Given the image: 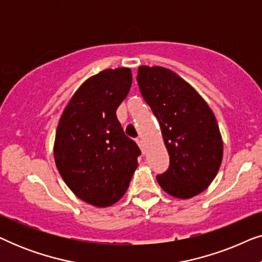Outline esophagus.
<instances>
[{
    "label": "esophagus",
    "instance_id": "obj_1",
    "mask_svg": "<svg viewBox=\"0 0 262 262\" xmlns=\"http://www.w3.org/2000/svg\"><path fill=\"white\" fill-rule=\"evenodd\" d=\"M136 142H137V144H138L139 148L142 149V151L144 152V143H143V138L139 137V138H137V141H136Z\"/></svg>",
    "mask_w": 262,
    "mask_h": 262
}]
</instances>
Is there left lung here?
<instances>
[{"instance_id": "8db88e82", "label": "left lung", "mask_w": 262, "mask_h": 262, "mask_svg": "<svg viewBox=\"0 0 262 262\" xmlns=\"http://www.w3.org/2000/svg\"><path fill=\"white\" fill-rule=\"evenodd\" d=\"M137 82L160 123L169 167L157 182L177 198H192L207 188L223 159L214 114L195 89L169 69L139 67Z\"/></svg>"}]
</instances>
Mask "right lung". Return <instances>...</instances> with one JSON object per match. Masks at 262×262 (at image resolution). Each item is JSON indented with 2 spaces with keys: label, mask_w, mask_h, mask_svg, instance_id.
<instances>
[{
  "label": "right lung",
  "mask_w": 262,
  "mask_h": 262,
  "mask_svg": "<svg viewBox=\"0 0 262 262\" xmlns=\"http://www.w3.org/2000/svg\"><path fill=\"white\" fill-rule=\"evenodd\" d=\"M131 84L128 68L94 75L75 93L57 127L53 150L60 177L94 206L117 203L137 168L141 150L124 134L116 113Z\"/></svg>",
  "instance_id": "right-lung-1"
}]
</instances>
